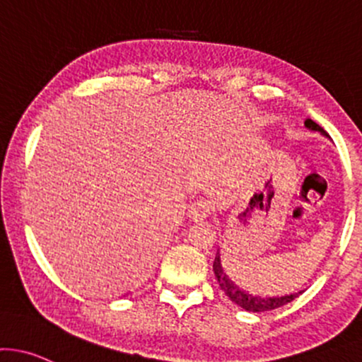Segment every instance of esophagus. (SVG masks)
<instances>
[{
    "instance_id": "34e87169",
    "label": "esophagus",
    "mask_w": 362,
    "mask_h": 362,
    "mask_svg": "<svg viewBox=\"0 0 362 362\" xmlns=\"http://www.w3.org/2000/svg\"><path fill=\"white\" fill-rule=\"evenodd\" d=\"M209 213H211V202L206 199H197L189 206V216L196 221L208 218Z\"/></svg>"
}]
</instances>
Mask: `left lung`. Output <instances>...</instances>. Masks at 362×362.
Listing matches in <instances>:
<instances>
[{
    "instance_id": "obj_1",
    "label": "left lung",
    "mask_w": 362,
    "mask_h": 362,
    "mask_svg": "<svg viewBox=\"0 0 362 362\" xmlns=\"http://www.w3.org/2000/svg\"><path fill=\"white\" fill-rule=\"evenodd\" d=\"M304 125L308 127V129L316 130V132H321L323 136L328 137V134L325 132L316 122H313L311 118H308V120L304 122ZM213 272H214V276L218 278V284H220V288L225 292V296L228 297L232 303H235L237 305H240L242 309L251 313H263V311H272V309L281 308V305L292 303L296 297H299L300 293L304 292V291H299L296 293H288V296H281V297H259V296H252V293L244 292L223 273V268H221V263H220V251L216 252V257H214L213 261Z\"/></svg>"
}]
</instances>
